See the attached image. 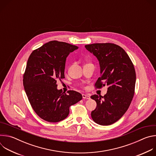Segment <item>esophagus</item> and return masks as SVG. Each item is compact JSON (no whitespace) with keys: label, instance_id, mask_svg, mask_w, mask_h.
<instances>
[{"label":"esophagus","instance_id":"esophagus-1","mask_svg":"<svg viewBox=\"0 0 156 156\" xmlns=\"http://www.w3.org/2000/svg\"><path fill=\"white\" fill-rule=\"evenodd\" d=\"M82 96H83V99H90V96L87 95V94H83Z\"/></svg>","mask_w":156,"mask_h":156}]
</instances>
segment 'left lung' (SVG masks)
I'll return each mask as SVG.
<instances>
[{"mask_svg":"<svg viewBox=\"0 0 156 156\" xmlns=\"http://www.w3.org/2000/svg\"><path fill=\"white\" fill-rule=\"evenodd\" d=\"M85 48L99 62L101 76L95 83L96 87L108 86L104 96H91L97 103L91 117L99 125H112L125 114L134 96V65L125 50L115 44L95 43Z\"/></svg>","mask_w":156,"mask_h":156,"instance_id":"1","label":"left lung"}]
</instances>
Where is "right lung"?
Listing matches in <instances>:
<instances>
[{
  "label": "right lung",
  "instance_id": "right-lung-1",
  "mask_svg": "<svg viewBox=\"0 0 156 156\" xmlns=\"http://www.w3.org/2000/svg\"><path fill=\"white\" fill-rule=\"evenodd\" d=\"M78 47L52 41L31 54L23 75V86L36 114L49 122H58L67 117L69 108L82 99L75 91L67 94L57 90V81L65 78L66 58Z\"/></svg>",
  "mask_w": 156,
  "mask_h": 156
}]
</instances>
